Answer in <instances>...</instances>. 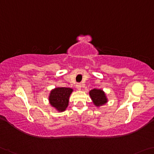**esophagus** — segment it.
Returning <instances> with one entry per match:
<instances>
[{
    "instance_id": "obj_1",
    "label": "esophagus",
    "mask_w": 154,
    "mask_h": 154,
    "mask_svg": "<svg viewBox=\"0 0 154 154\" xmlns=\"http://www.w3.org/2000/svg\"><path fill=\"white\" fill-rule=\"evenodd\" d=\"M76 88H77V90H80L82 89V84H77L76 85Z\"/></svg>"
}]
</instances>
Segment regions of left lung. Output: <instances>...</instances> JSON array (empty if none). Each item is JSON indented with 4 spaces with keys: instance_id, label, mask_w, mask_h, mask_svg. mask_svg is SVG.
Segmentation results:
<instances>
[{
    "instance_id": "left-lung-1",
    "label": "left lung",
    "mask_w": 154,
    "mask_h": 154,
    "mask_svg": "<svg viewBox=\"0 0 154 154\" xmlns=\"http://www.w3.org/2000/svg\"><path fill=\"white\" fill-rule=\"evenodd\" d=\"M89 94L95 106L100 107L108 102V98L103 90L94 88L90 90Z\"/></svg>"
}]
</instances>
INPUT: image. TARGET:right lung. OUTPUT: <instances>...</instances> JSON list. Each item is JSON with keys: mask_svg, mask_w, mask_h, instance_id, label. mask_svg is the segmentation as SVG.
Here are the masks:
<instances>
[{"mask_svg": "<svg viewBox=\"0 0 154 154\" xmlns=\"http://www.w3.org/2000/svg\"><path fill=\"white\" fill-rule=\"evenodd\" d=\"M72 91L73 90L70 88L58 87L53 89L48 97L51 106L60 112L65 111L68 106L70 95Z\"/></svg>", "mask_w": 154, "mask_h": 154, "instance_id": "right-lung-1", "label": "right lung"}]
</instances>
